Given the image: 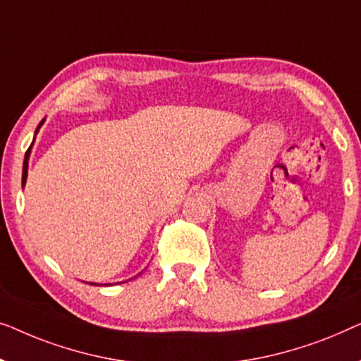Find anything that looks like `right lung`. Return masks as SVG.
I'll use <instances>...</instances> for the list:
<instances>
[{"instance_id": "right-lung-1", "label": "right lung", "mask_w": 361, "mask_h": 361, "mask_svg": "<svg viewBox=\"0 0 361 361\" xmlns=\"http://www.w3.org/2000/svg\"><path fill=\"white\" fill-rule=\"evenodd\" d=\"M44 121H45V119L40 121L39 128L35 129V134H37V130L40 129V126L44 124ZM30 147H32V145H30ZM30 147H29L27 152H26V157H24V165H23V186L26 185V180H27V166H29V165H27V160H29V155H30ZM139 275H140V273H139ZM134 278H135V276H134ZM90 284H96V283H90ZM96 286H99V284H96Z\"/></svg>"}]
</instances>
